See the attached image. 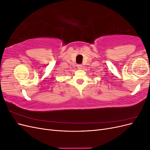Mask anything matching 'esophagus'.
I'll list each match as a JSON object with an SVG mask.
<instances>
[{"label": "esophagus", "instance_id": "1", "mask_svg": "<svg viewBox=\"0 0 150 150\" xmlns=\"http://www.w3.org/2000/svg\"><path fill=\"white\" fill-rule=\"evenodd\" d=\"M77 67H78V69H81L83 67V66L81 64H78V65H77Z\"/></svg>", "mask_w": 150, "mask_h": 150}]
</instances>
